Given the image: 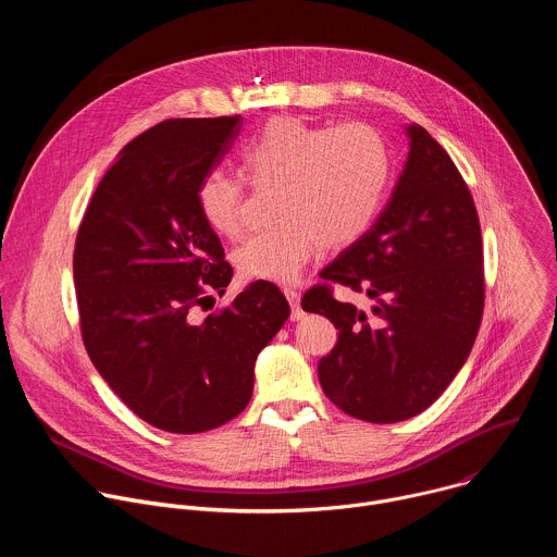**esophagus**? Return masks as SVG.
I'll list each match as a JSON object with an SVG mask.
<instances>
[{
  "label": "esophagus",
  "instance_id": "1",
  "mask_svg": "<svg viewBox=\"0 0 557 557\" xmlns=\"http://www.w3.org/2000/svg\"><path fill=\"white\" fill-rule=\"evenodd\" d=\"M284 295H286V299H288V304H290V320H293V322H299L301 317H304V310H301V306H299V293H297L295 288H284Z\"/></svg>",
  "mask_w": 557,
  "mask_h": 557
}]
</instances>
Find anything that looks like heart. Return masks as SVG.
I'll use <instances>...</instances> for the list:
<instances>
[{"label":"heart","mask_w":557,"mask_h":557,"mask_svg":"<svg viewBox=\"0 0 557 557\" xmlns=\"http://www.w3.org/2000/svg\"><path fill=\"white\" fill-rule=\"evenodd\" d=\"M245 176L273 187V220L233 253L249 282L288 284L317 247L342 249L374 224L383 209L392 161L385 140L368 125H310L282 116L240 149ZM245 183L222 170L202 176L196 202L205 224L224 237L240 231Z\"/></svg>","instance_id":"obj_1"}]
</instances>
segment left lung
<instances>
[{
	"label": "left lung",
	"mask_w": 557,
	"mask_h": 557,
	"mask_svg": "<svg viewBox=\"0 0 557 557\" xmlns=\"http://www.w3.org/2000/svg\"><path fill=\"white\" fill-rule=\"evenodd\" d=\"M410 151L385 209L320 277L368 297L366 308L312 286L301 308L339 331L317 374L329 399L368 423L430 408L481 329L483 235L473 198L428 129L406 125Z\"/></svg>",
	"instance_id": "8db88e82"
}]
</instances>
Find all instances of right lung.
Segmentation results:
<instances>
[{
    "mask_svg": "<svg viewBox=\"0 0 557 557\" xmlns=\"http://www.w3.org/2000/svg\"><path fill=\"white\" fill-rule=\"evenodd\" d=\"M240 127V116L170 119L143 132L99 183L76 233L86 350L136 417L174 434L220 428L249 406L256 359L290 314L271 282L249 284L205 320L196 314L233 277L196 191Z\"/></svg>",
    "mask_w": 557,
    "mask_h": 557,
    "instance_id": "add662e5",
    "label": "right lung"
}]
</instances>
